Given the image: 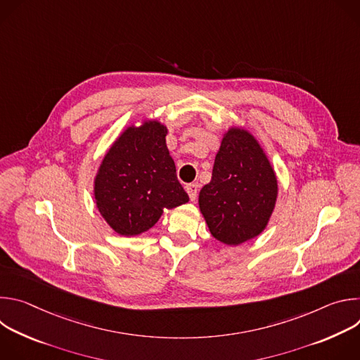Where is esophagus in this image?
<instances>
[{"mask_svg":"<svg viewBox=\"0 0 360 360\" xmlns=\"http://www.w3.org/2000/svg\"><path fill=\"white\" fill-rule=\"evenodd\" d=\"M185 189H186V192H188V195H189V199H191V200H195L196 196H198L199 185H198V184H188V185L185 186Z\"/></svg>","mask_w":360,"mask_h":360,"instance_id":"1","label":"esophagus"}]
</instances>
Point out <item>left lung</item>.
I'll return each instance as SVG.
<instances>
[{"mask_svg":"<svg viewBox=\"0 0 360 360\" xmlns=\"http://www.w3.org/2000/svg\"><path fill=\"white\" fill-rule=\"evenodd\" d=\"M278 195L275 172L248 131L231 128L215 157L212 179L199 192V208L214 238L239 245L258 236Z\"/></svg>","mask_w":360,"mask_h":360,"instance_id":"obj_1","label":"left lung"}]
</instances>
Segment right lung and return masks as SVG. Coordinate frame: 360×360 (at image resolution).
I'll list each match as a JSON object with an SVG mask.
<instances>
[{
  "label": "right lung",
  "mask_w": 360,
  "mask_h": 360,
  "mask_svg": "<svg viewBox=\"0 0 360 360\" xmlns=\"http://www.w3.org/2000/svg\"><path fill=\"white\" fill-rule=\"evenodd\" d=\"M165 136L167 127L157 121L129 127L99 167L96 207L120 235L142 233L158 222L164 208L189 200L176 178Z\"/></svg>",
  "instance_id": "right-lung-1"
}]
</instances>
